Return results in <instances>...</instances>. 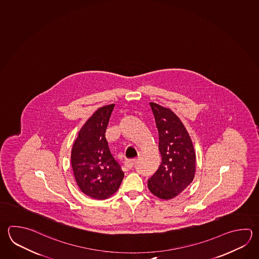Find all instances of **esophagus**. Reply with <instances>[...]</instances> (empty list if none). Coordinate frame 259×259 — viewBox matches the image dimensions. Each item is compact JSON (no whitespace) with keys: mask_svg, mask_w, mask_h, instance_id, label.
<instances>
[{"mask_svg":"<svg viewBox=\"0 0 259 259\" xmlns=\"http://www.w3.org/2000/svg\"><path fill=\"white\" fill-rule=\"evenodd\" d=\"M125 164H126V166H127V168L132 169V168L134 167V165L136 164V160H135V159H133V160H127V161L125 162Z\"/></svg>","mask_w":259,"mask_h":259,"instance_id":"1","label":"esophagus"}]
</instances>
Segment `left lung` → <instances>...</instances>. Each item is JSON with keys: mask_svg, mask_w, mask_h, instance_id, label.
Listing matches in <instances>:
<instances>
[{"mask_svg": "<svg viewBox=\"0 0 259 259\" xmlns=\"http://www.w3.org/2000/svg\"><path fill=\"white\" fill-rule=\"evenodd\" d=\"M150 106L159 133L162 162L148 180V188L157 198L170 199L192 183L196 172V153L180 118L169 108L155 103H150Z\"/></svg>", "mask_w": 259, "mask_h": 259, "instance_id": "left-lung-1", "label": "left lung"}]
</instances>
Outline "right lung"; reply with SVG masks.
<instances>
[{"instance_id": "1", "label": "right lung", "mask_w": 259, "mask_h": 259, "mask_svg": "<svg viewBox=\"0 0 259 259\" xmlns=\"http://www.w3.org/2000/svg\"><path fill=\"white\" fill-rule=\"evenodd\" d=\"M115 104L99 107L78 133L71 149V166L78 187L88 197L107 199L117 191L124 172L106 139Z\"/></svg>"}]
</instances>
